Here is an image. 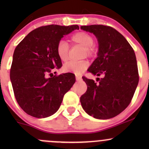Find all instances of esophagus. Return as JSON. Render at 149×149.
I'll list each match as a JSON object with an SVG mask.
<instances>
[{"label":"esophagus","mask_w":149,"mask_h":149,"mask_svg":"<svg viewBox=\"0 0 149 149\" xmlns=\"http://www.w3.org/2000/svg\"><path fill=\"white\" fill-rule=\"evenodd\" d=\"M76 80H77V81H79V80H81V77L79 76H76Z\"/></svg>","instance_id":"obj_1"}]
</instances>
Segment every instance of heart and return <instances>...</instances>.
<instances>
[{
    "mask_svg": "<svg viewBox=\"0 0 149 149\" xmlns=\"http://www.w3.org/2000/svg\"><path fill=\"white\" fill-rule=\"evenodd\" d=\"M71 42L73 45H78L83 47L84 54L88 57H93L96 53V48L93 45L94 38L90 34L84 31H79L74 33L71 37ZM69 46L64 40H60L58 42L56 53L58 58L61 61H67L69 57ZM88 66L86 61H69L64 65L62 71L66 73H73L75 74H80L84 72Z\"/></svg>",
    "mask_w": 149,
    "mask_h": 149,
    "instance_id": "b5f03b06",
    "label": "heart"
}]
</instances>
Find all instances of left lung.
<instances>
[{"instance_id":"left-lung-1","label":"left lung","mask_w":149,"mask_h":149,"mask_svg":"<svg viewBox=\"0 0 149 149\" xmlns=\"http://www.w3.org/2000/svg\"><path fill=\"white\" fill-rule=\"evenodd\" d=\"M80 29L97 37L98 54L88 71L102 76L97 78L98 83L83 77L88 89L80 97V103L95 118H111L128 107L139 83L134 51L122 34L109 26H81Z\"/></svg>"}]
</instances>
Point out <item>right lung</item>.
Segmentation results:
<instances>
[{
	"mask_svg": "<svg viewBox=\"0 0 149 149\" xmlns=\"http://www.w3.org/2000/svg\"><path fill=\"white\" fill-rule=\"evenodd\" d=\"M78 25H47L31 31L15 49L10 80L19 107L29 115L43 118L57 111L63 97L76 81L73 73L50 75L61 61L56 53L58 42Z\"/></svg>",
	"mask_w": 149,
	"mask_h": 149,
	"instance_id": "obj_1",
	"label": "right lung"
}]
</instances>
